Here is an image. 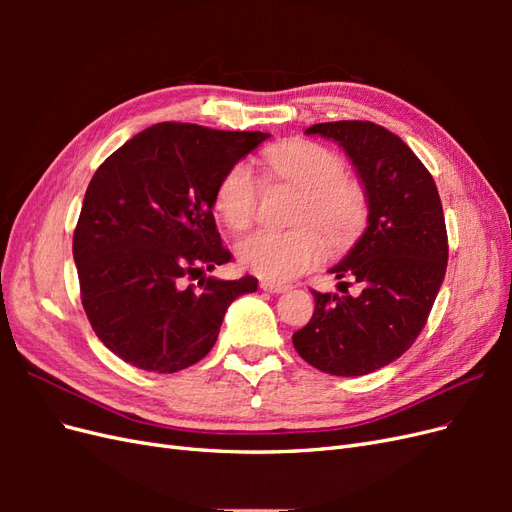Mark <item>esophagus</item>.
I'll list each match as a JSON object with an SVG mask.
<instances>
[{"instance_id":"esophagus-1","label":"esophagus","mask_w":512,"mask_h":512,"mask_svg":"<svg viewBox=\"0 0 512 512\" xmlns=\"http://www.w3.org/2000/svg\"><path fill=\"white\" fill-rule=\"evenodd\" d=\"M260 288L265 292H271V294H280V292H286L290 286L277 284V282H260Z\"/></svg>"}]
</instances>
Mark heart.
Here are the masks:
<instances>
[{"label": "heart", "mask_w": 512, "mask_h": 512, "mask_svg": "<svg viewBox=\"0 0 512 512\" xmlns=\"http://www.w3.org/2000/svg\"><path fill=\"white\" fill-rule=\"evenodd\" d=\"M269 173L305 192L297 224H316L335 247H346L367 222V196L346 179V164L335 151L309 141L273 145L265 153ZM260 183L247 164H235L215 190V209L232 230H245L256 218ZM327 256V241L314 226L292 232L258 230L237 245L239 265L267 282H288Z\"/></svg>", "instance_id": "1"}]
</instances>
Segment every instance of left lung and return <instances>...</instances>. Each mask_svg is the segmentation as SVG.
Instances as JSON below:
<instances>
[{
  "instance_id": "1",
  "label": "left lung",
  "mask_w": 512,
  "mask_h": 512,
  "mask_svg": "<svg viewBox=\"0 0 512 512\" xmlns=\"http://www.w3.org/2000/svg\"><path fill=\"white\" fill-rule=\"evenodd\" d=\"M305 134L344 149L367 196V228L329 269L337 280L363 284V292L314 290V316L292 344L324 374L365 376L399 359L425 327L448 260L442 203L429 170L386 128L331 121Z\"/></svg>"
}]
</instances>
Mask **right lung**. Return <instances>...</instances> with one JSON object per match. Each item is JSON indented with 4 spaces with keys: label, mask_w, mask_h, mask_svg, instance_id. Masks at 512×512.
I'll list each match as a JSON object with an SVG mask.
<instances>
[{
    "label": "right lung",
    "mask_w": 512,
    "mask_h": 512,
    "mask_svg": "<svg viewBox=\"0 0 512 512\" xmlns=\"http://www.w3.org/2000/svg\"><path fill=\"white\" fill-rule=\"evenodd\" d=\"M271 134L156 123L96 170L72 254L85 314L126 363L175 374L209 354L228 305L258 280L207 277L230 260L215 190ZM198 279V285H188Z\"/></svg>",
    "instance_id": "1"
}]
</instances>
